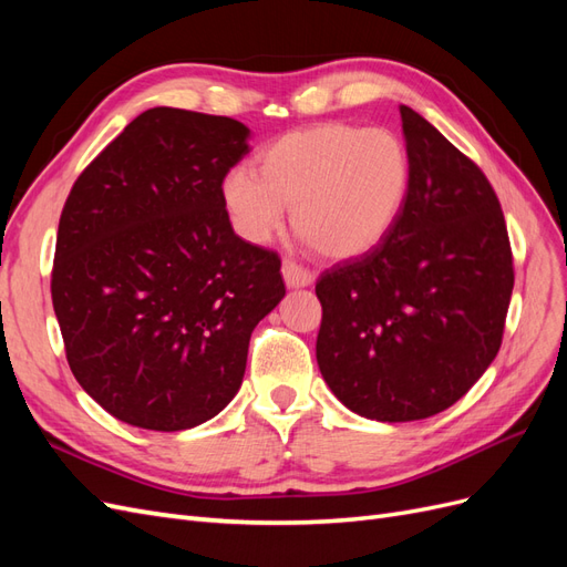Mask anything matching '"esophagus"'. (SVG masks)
Instances as JSON below:
<instances>
[{"label":"esophagus","instance_id":"1","mask_svg":"<svg viewBox=\"0 0 567 567\" xmlns=\"http://www.w3.org/2000/svg\"><path fill=\"white\" fill-rule=\"evenodd\" d=\"M281 274H284V281H286L288 288H305V286H310L315 281L312 271H307V269H302L300 265L290 262V260L284 262Z\"/></svg>","mask_w":567,"mask_h":567}]
</instances>
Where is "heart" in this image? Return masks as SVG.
I'll use <instances>...</instances> for the list:
<instances>
[{
  "mask_svg": "<svg viewBox=\"0 0 567 567\" xmlns=\"http://www.w3.org/2000/svg\"><path fill=\"white\" fill-rule=\"evenodd\" d=\"M221 182L238 236L262 246L290 221L329 260H352L379 246L400 219L411 186V156L385 127L317 123L281 134Z\"/></svg>",
  "mask_w": 567,
  "mask_h": 567,
  "instance_id": "1",
  "label": "heart"
}]
</instances>
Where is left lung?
Wrapping results in <instances>:
<instances>
[{
  "mask_svg": "<svg viewBox=\"0 0 567 567\" xmlns=\"http://www.w3.org/2000/svg\"><path fill=\"white\" fill-rule=\"evenodd\" d=\"M411 186L373 250L317 281V364L354 414L404 423L458 402L494 362L513 290L499 198L480 167L400 106Z\"/></svg>",
  "mask_w": 567,
  "mask_h": 567,
  "instance_id": "left-lung-1",
  "label": "left lung"
}]
</instances>
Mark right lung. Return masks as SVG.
I'll return each instance as SVG.
<instances>
[{
	"instance_id": "right-lung-1",
	"label": "right lung",
	"mask_w": 567,
	"mask_h": 567,
	"mask_svg": "<svg viewBox=\"0 0 567 567\" xmlns=\"http://www.w3.org/2000/svg\"><path fill=\"white\" fill-rule=\"evenodd\" d=\"M248 140L234 117L148 109L65 200L51 300L73 375L117 421L175 433L217 416L286 296L277 252L236 236L221 200Z\"/></svg>"
}]
</instances>
